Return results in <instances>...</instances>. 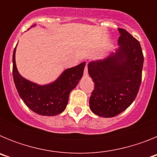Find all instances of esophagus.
Segmentation results:
<instances>
[{
    "instance_id": "1",
    "label": "esophagus",
    "mask_w": 157,
    "mask_h": 157,
    "mask_svg": "<svg viewBox=\"0 0 157 157\" xmlns=\"http://www.w3.org/2000/svg\"><path fill=\"white\" fill-rule=\"evenodd\" d=\"M84 75H88V68H87V63H86L85 70H84Z\"/></svg>"
}]
</instances>
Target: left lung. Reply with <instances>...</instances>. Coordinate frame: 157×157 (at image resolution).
Here are the masks:
<instances>
[{"instance_id":"1","label":"left lung","mask_w":157,"mask_h":157,"mask_svg":"<svg viewBox=\"0 0 157 157\" xmlns=\"http://www.w3.org/2000/svg\"><path fill=\"white\" fill-rule=\"evenodd\" d=\"M120 48L106 58L88 64L94 82L90 107L101 117L117 116L137 97L142 76L144 56L140 42L124 29L119 28Z\"/></svg>"}]
</instances>
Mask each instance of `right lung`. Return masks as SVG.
<instances>
[{"label":"right lung","mask_w":157,"mask_h":157,"mask_svg":"<svg viewBox=\"0 0 157 157\" xmlns=\"http://www.w3.org/2000/svg\"><path fill=\"white\" fill-rule=\"evenodd\" d=\"M16 48L14 49L12 75L16 90L25 105L41 116H56L66 109L69 94L78 85L83 75L85 62L67 69L56 81L40 86L28 81L19 75L16 65Z\"/></svg>","instance_id":"right-lung-1"}]
</instances>
